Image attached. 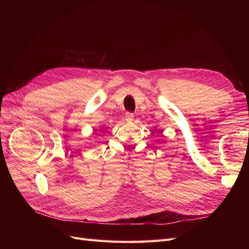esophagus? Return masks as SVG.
Wrapping results in <instances>:
<instances>
[{"label": "esophagus", "mask_w": 249, "mask_h": 249, "mask_svg": "<svg viewBox=\"0 0 249 249\" xmlns=\"http://www.w3.org/2000/svg\"><path fill=\"white\" fill-rule=\"evenodd\" d=\"M133 119H134V114L133 113H131V112H126L125 113V120L127 123H131V122H133Z\"/></svg>", "instance_id": "obj_1"}]
</instances>
